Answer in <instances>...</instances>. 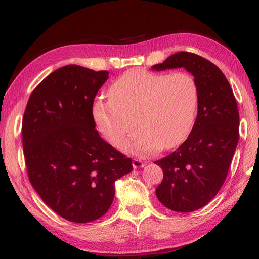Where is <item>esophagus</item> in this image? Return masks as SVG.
Masks as SVG:
<instances>
[{"mask_svg":"<svg viewBox=\"0 0 259 259\" xmlns=\"http://www.w3.org/2000/svg\"><path fill=\"white\" fill-rule=\"evenodd\" d=\"M144 165V162L141 161V160H138V159H135L134 161H132V166H134V169H138V167H143Z\"/></svg>","mask_w":259,"mask_h":259,"instance_id":"1","label":"esophagus"}]
</instances>
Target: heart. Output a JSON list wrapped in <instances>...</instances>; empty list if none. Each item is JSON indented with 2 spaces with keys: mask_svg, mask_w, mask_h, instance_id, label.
<instances>
[{
  "mask_svg": "<svg viewBox=\"0 0 259 259\" xmlns=\"http://www.w3.org/2000/svg\"><path fill=\"white\" fill-rule=\"evenodd\" d=\"M108 97H99L93 105L99 131L116 146L135 128L136 118L140 129L120 149L143 157L162 147H176L188 137L196 116L198 89L194 78L184 71L136 68L111 83Z\"/></svg>",
  "mask_w": 259,
  "mask_h": 259,
  "instance_id": "b5f03b06",
  "label": "heart"
}]
</instances>
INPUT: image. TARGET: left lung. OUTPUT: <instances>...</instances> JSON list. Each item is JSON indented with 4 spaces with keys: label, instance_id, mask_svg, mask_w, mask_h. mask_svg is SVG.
<instances>
[{
    "label": "left lung",
    "instance_id": "1",
    "mask_svg": "<svg viewBox=\"0 0 259 259\" xmlns=\"http://www.w3.org/2000/svg\"><path fill=\"white\" fill-rule=\"evenodd\" d=\"M151 68H184L196 81L197 116L191 134L176 151L154 161L163 171L158 200L174 212H193L205 206L225 181L238 143L237 102L218 66L193 53H176Z\"/></svg>",
    "mask_w": 259,
    "mask_h": 259
}]
</instances>
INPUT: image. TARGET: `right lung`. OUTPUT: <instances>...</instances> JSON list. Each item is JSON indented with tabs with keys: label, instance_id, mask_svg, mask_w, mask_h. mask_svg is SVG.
I'll return each mask as SVG.
<instances>
[{
	"label": "right lung",
	"instance_id": "1",
	"mask_svg": "<svg viewBox=\"0 0 259 259\" xmlns=\"http://www.w3.org/2000/svg\"><path fill=\"white\" fill-rule=\"evenodd\" d=\"M106 70L67 65L36 87L23 117V151L29 181L54 212L74 223L106 214L115 182L132 171L131 159L96 130L94 99Z\"/></svg>",
	"mask_w": 259,
	"mask_h": 259
}]
</instances>
